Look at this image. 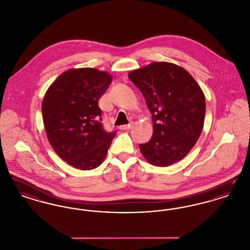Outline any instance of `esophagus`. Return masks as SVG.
<instances>
[{
	"label": "esophagus",
	"instance_id": "esophagus-1",
	"mask_svg": "<svg viewBox=\"0 0 250 250\" xmlns=\"http://www.w3.org/2000/svg\"><path fill=\"white\" fill-rule=\"evenodd\" d=\"M131 125H132V124H129V125H121L119 128L121 130H127V129H130Z\"/></svg>",
	"mask_w": 250,
	"mask_h": 250
}]
</instances>
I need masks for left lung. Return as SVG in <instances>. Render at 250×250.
Here are the masks:
<instances>
[{
    "mask_svg": "<svg viewBox=\"0 0 250 250\" xmlns=\"http://www.w3.org/2000/svg\"><path fill=\"white\" fill-rule=\"evenodd\" d=\"M152 113L153 137L140 144L151 165L167 167L189 153L202 134L205 96L194 78L182 66L155 62L128 73Z\"/></svg>",
    "mask_w": 250,
    "mask_h": 250,
    "instance_id": "8db88e82",
    "label": "left lung"
}]
</instances>
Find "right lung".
I'll return each instance as SVG.
<instances>
[{
	"mask_svg": "<svg viewBox=\"0 0 250 250\" xmlns=\"http://www.w3.org/2000/svg\"><path fill=\"white\" fill-rule=\"evenodd\" d=\"M112 77L96 68H71L48 87L42 101V117L48 142L70 166L90 170L100 166L116 131L103 129L98 100Z\"/></svg>",
	"mask_w": 250,
	"mask_h": 250,
	"instance_id": "add662e5",
	"label": "right lung"
}]
</instances>
